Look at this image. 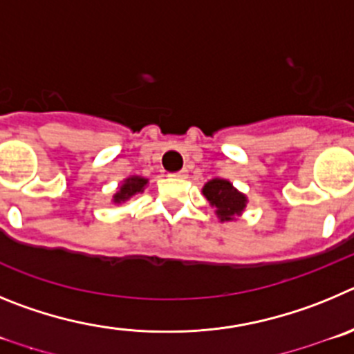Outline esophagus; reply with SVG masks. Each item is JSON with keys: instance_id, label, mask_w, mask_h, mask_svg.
Instances as JSON below:
<instances>
[{"instance_id": "esophagus-1", "label": "esophagus", "mask_w": 354, "mask_h": 354, "mask_svg": "<svg viewBox=\"0 0 354 354\" xmlns=\"http://www.w3.org/2000/svg\"><path fill=\"white\" fill-rule=\"evenodd\" d=\"M171 176H173V178H187V171L181 169V171H178V173H173Z\"/></svg>"}]
</instances>
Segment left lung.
Wrapping results in <instances>:
<instances>
[{
    "label": "left lung",
    "instance_id": "8db88e82",
    "mask_svg": "<svg viewBox=\"0 0 354 354\" xmlns=\"http://www.w3.org/2000/svg\"><path fill=\"white\" fill-rule=\"evenodd\" d=\"M203 196L215 209L216 218L224 224V222L236 221L238 216L243 215L247 208V196L234 187L229 180L222 178H213L203 187Z\"/></svg>",
    "mask_w": 354,
    "mask_h": 354
}]
</instances>
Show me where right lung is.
<instances>
[{
	"mask_svg": "<svg viewBox=\"0 0 354 354\" xmlns=\"http://www.w3.org/2000/svg\"><path fill=\"white\" fill-rule=\"evenodd\" d=\"M148 178L139 176V174H133V176L125 178L122 183L118 185V190L114 192L113 196V203L114 205H122L125 201L132 199L136 194H142L146 189V185H148Z\"/></svg>",
	"mask_w": 354,
	"mask_h": 354,
	"instance_id": "right-lung-1",
	"label": "right lung"
}]
</instances>
